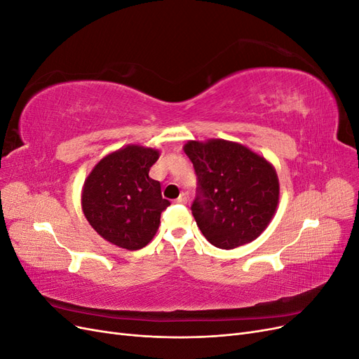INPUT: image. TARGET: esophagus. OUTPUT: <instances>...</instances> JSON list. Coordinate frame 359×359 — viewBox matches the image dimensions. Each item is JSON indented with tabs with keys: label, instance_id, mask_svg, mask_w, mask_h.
<instances>
[{
	"label": "esophagus",
	"instance_id": "esophagus-1",
	"mask_svg": "<svg viewBox=\"0 0 359 359\" xmlns=\"http://www.w3.org/2000/svg\"><path fill=\"white\" fill-rule=\"evenodd\" d=\"M187 201H189L187 193H181L180 196H178V199H177L175 202H177V203H181V205H184V203H187Z\"/></svg>",
	"mask_w": 359,
	"mask_h": 359
}]
</instances>
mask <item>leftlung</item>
<instances>
[{
    "label": "left lung",
    "mask_w": 359,
    "mask_h": 359,
    "mask_svg": "<svg viewBox=\"0 0 359 359\" xmlns=\"http://www.w3.org/2000/svg\"><path fill=\"white\" fill-rule=\"evenodd\" d=\"M184 151L198 177L191 214L212 245L231 250L265 231L278 205L274 168L244 145L212 139Z\"/></svg>",
    "instance_id": "1"
}]
</instances>
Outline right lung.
Wrapping results in <instances>:
<instances>
[{"instance_id": "add662e5", "label": "right lung", "mask_w": 359, "mask_h": 359, "mask_svg": "<svg viewBox=\"0 0 359 359\" xmlns=\"http://www.w3.org/2000/svg\"><path fill=\"white\" fill-rule=\"evenodd\" d=\"M158 151L128 145L97 163L82 191V210L94 231L121 248L139 250L156 235L170 202L149 178Z\"/></svg>"}]
</instances>
